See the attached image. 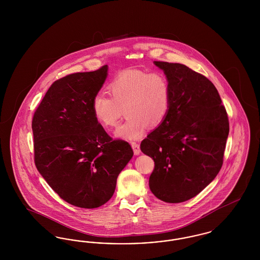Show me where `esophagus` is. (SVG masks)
<instances>
[{
	"mask_svg": "<svg viewBox=\"0 0 260 260\" xmlns=\"http://www.w3.org/2000/svg\"><path fill=\"white\" fill-rule=\"evenodd\" d=\"M132 147L134 149V152H135V154L136 155H139L140 154V146H139V144L137 143V142H132Z\"/></svg>",
	"mask_w": 260,
	"mask_h": 260,
	"instance_id": "1",
	"label": "esophagus"
}]
</instances>
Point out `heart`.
<instances>
[{
    "mask_svg": "<svg viewBox=\"0 0 260 260\" xmlns=\"http://www.w3.org/2000/svg\"><path fill=\"white\" fill-rule=\"evenodd\" d=\"M110 96L98 93L91 102L93 117L105 128L116 126L123 110L126 119L115 132L125 140L143 136L149 124L158 126L168 117L172 105V88L161 72L127 70L118 75L108 86Z\"/></svg>",
    "mask_w": 260,
    "mask_h": 260,
    "instance_id": "obj_1",
    "label": "heart"
}]
</instances>
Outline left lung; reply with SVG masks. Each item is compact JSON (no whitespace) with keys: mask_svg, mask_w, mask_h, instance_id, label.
I'll return each mask as SVG.
<instances>
[{"mask_svg":"<svg viewBox=\"0 0 260 260\" xmlns=\"http://www.w3.org/2000/svg\"><path fill=\"white\" fill-rule=\"evenodd\" d=\"M172 88L171 110L141 141L155 161L149 177L152 193L166 203L195 197L215 178L229 134L228 116L214 85L180 63L154 61Z\"/></svg>","mask_w":260,"mask_h":260,"instance_id":"1","label":"left lung"}]
</instances>
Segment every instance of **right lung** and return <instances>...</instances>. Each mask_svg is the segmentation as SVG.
<instances>
[{
    "instance_id": "obj_1",
    "label": "right lung",
    "mask_w": 260,
    "mask_h": 260,
    "mask_svg": "<svg viewBox=\"0 0 260 260\" xmlns=\"http://www.w3.org/2000/svg\"><path fill=\"white\" fill-rule=\"evenodd\" d=\"M108 66L55 81L32 121L39 173L65 202L94 209L111 199L119 173L134 156L131 145L113 140L93 117L91 102Z\"/></svg>"
}]
</instances>
